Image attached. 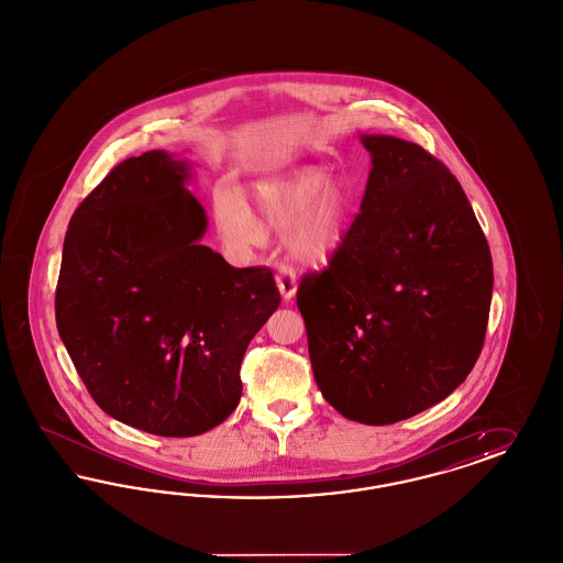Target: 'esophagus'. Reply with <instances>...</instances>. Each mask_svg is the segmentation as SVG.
<instances>
[{
	"label": "esophagus",
	"instance_id": "obj_1",
	"mask_svg": "<svg viewBox=\"0 0 563 563\" xmlns=\"http://www.w3.org/2000/svg\"><path fill=\"white\" fill-rule=\"evenodd\" d=\"M276 285H278V291L283 295V299H291L295 291H297V280H295L294 268L289 266H280L276 272Z\"/></svg>",
	"mask_w": 563,
	"mask_h": 563
}]
</instances>
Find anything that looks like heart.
<instances>
[{"instance_id":"b5f03b06","label":"heart","mask_w":563,"mask_h":563,"mask_svg":"<svg viewBox=\"0 0 563 563\" xmlns=\"http://www.w3.org/2000/svg\"><path fill=\"white\" fill-rule=\"evenodd\" d=\"M319 168L295 170L287 179L262 184L255 188L260 211L276 230L289 231V251L303 266H327L340 251L349 202L342 189L324 184ZM217 219L225 241L236 249H246L262 241V225L236 194H225L217 202Z\"/></svg>"}]
</instances>
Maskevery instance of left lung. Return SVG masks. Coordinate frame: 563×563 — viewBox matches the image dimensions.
Returning a JSON list of instances; mask_svg holds the SVG:
<instances>
[{
  "label": "left lung",
  "mask_w": 563,
  "mask_h": 563,
  "mask_svg": "<svg viewBox=\"0 0 563 563\" xmlns=\"http://www.w3.org/2000/svg\"><path fill=\"white\" fill-rule=\"evenodd\" d=\"M361 211L297 308L322 397L361 424H395L450 397L482 354L494 269L473 207L443 162L363 134Z\"/></svg>",
  "instance_id": "8db88e82"
}]
</instances>
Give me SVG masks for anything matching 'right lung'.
<instances>
[{
    "label": "right lung",
    "mask_w": 563,
    "mask_h": 563,
    "mask_svg": "<svg viewBox=\"0 0 563 563\" xmlns=\"http://www.w3.org/2000/svg\"><path fill=\"white\" fill-rule=\"evenodd\" d=\"M189 164L154 150L120 162L69 221L56 329L111 418L194 437L241 401L249 342L280 306L269 268H232L200 244Z\"/></svg>",
    "instance_id": "1"
}]
</instances>
